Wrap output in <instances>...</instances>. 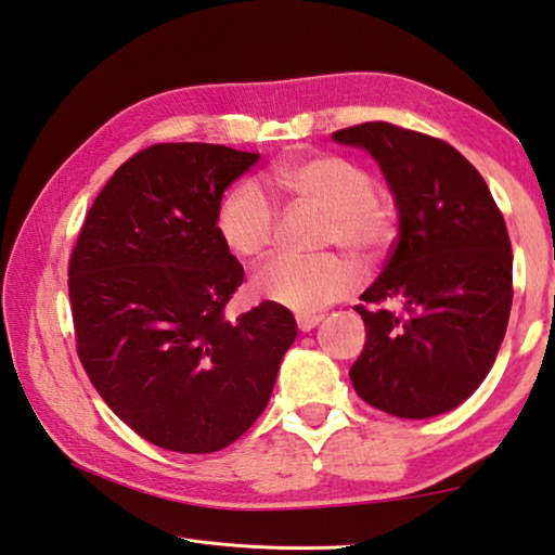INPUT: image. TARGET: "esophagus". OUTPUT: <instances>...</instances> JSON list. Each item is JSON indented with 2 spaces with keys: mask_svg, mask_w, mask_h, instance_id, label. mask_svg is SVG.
Returning <instances> with one entry per match:
<instances>
[{
  "mask_svg": "<svg viewBox=\"0 0 555 555\" xmlns=\"http://www.w3.org/2000/svg\"><path fill=\"white\" fill-rule=\"evenodd\" d=\"M320 322H322V314H298V318H296V324H298L300 332H310V330L318 327Z\"/></svg>",
  "mask_w": 555,
  "mask_h": 555,
  "instance_id": "esophagus-1",
  "label": "esophagus"
}]
</instances>
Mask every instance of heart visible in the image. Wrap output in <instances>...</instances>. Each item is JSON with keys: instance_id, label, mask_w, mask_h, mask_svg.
I'll return each instance as SVG.
<instances>
[{"instance_id": "obj_1", "label": "heart", "mask_w": 555, "mask_h": 555, "mask_svg": "<svg viewBox=\"0 0 555 555\" xmlns=\"http://www.w3.org/2000/svg\"><path fill=\"white\" fill-rule=\"evenodd\" d=\"M269 178L293 199L327 214L322 245H341L363 262L383 257L397 233V204L375 188L371 170L341 154H293L271 163ZM276 206L255 180L228 188L216 206V233L241 259H259L276 237ZM358 271L339 255H279L257 269L259 298L296 312H314L356 288Z\"/></svg>"}]
</instances>
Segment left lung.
<instances>
[{"mask_svg":"<svg viewBox=\"0 0 555 555\" xmlns=\"http://www.w3.org/2000/svg\"><path fill=\"white\" fill-rule=\"evenodd\" d=\"M332 137L371 151L399 209L383 274L353 308L365 322L353 389L399 418L444 414L483 383L507 330L513 247L503 214L448 141L389 122Z\"/></svg>","mask_w":555,"mask_h":555,"instance_id":"1","label":"left lung"}]
</instances>
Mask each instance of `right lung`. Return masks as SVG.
<instances>
[{"label":"right lung","mask_w":555,"mask_h":555,"mask_svg":"<svg viewBox=\"0 0 555 555\" xmlns=\"http://www.w3.org/2000/svg\"><path fill=\"white\" fill-rule=\"evenodd\" d=\"M259 154L154 144L105 182L69 257L76 353L98 395L163 450L209 454L262 414L296 339L291 310L225 306L243 264L216 233L223 190Z\"/></svg>","instance_id":"right-lung-1"}]
</instances>
